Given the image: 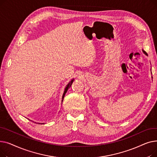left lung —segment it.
Masks as SVG:
<instances>
[{"instance_id": "left-lung-1", "label": "left lung", "mask_w": 157, "mask_h": 157, "mask_svg": "<svg viewBox=\"0 0 157 157\" xmlns=\"http://www.w3.org/2000/svg\"><path fill=\"white\" fill-rule=\"evenodd\" d=\"M143 52H144V54H146V55H147V53H146V52H144V51H143Z\"/></svg>"}]
</instances>
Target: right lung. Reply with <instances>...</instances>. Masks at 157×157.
I'll list each match as a JSON object with an SVG mask.
<instances>
[{
  "mask_svg": "<svg viewBox=\"0 0 157 157\" xmlns=\"http://www.w3.org/2000/svg\"><path fill=\"white\" fill-rule=\"evenodd\" d=\"M73 81H74V79H72V80H71V81L70 82V83H69V84L67 85V86H66V88H65V91H64V93H63V96H62V102H63V98H64V96H65V94H66V92H67V90L71 86V85H72V82H73Z\"/></svg>",
  "mask_w": 157,
  "mask_h": 157,
  "instance_id": "1",
  "label": "right lung"
}]
</instances>
